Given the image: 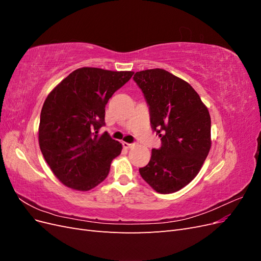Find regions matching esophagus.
<instances>
[{
	"mask_svg": "<svg viewBox=\"0 0 261 261\" xmlns=\"http://www.w3.org/2000/svg\"><path fill=\"white\" fill-rule=\"evenodd\" d=\"M135 146V144H129V143H123V147L126 148V149H129L132 147Z\"/></svg>",
	"mask_w": 261,
	"mask_h": 261,
	"instance_id": "1",
	"label": "esophagus"
}]
</instances>
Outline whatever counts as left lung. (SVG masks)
<instances>
[{
  "label": "left lung",
  "instance_id": "8db88e82",
  "mask_svg": "<svg viewBox=\"0 0 261 261\" xmlns=\"http://www.w3.org/2000/svg\"><path fill=\"white\" fill-rule=\"evenodd\" d=\"M134 82L144 93L150 124L161 138L139 173L155 192L175 193L198 174L211 147V118L193 87L161 68L137 72Z\"/></svg>",
  "mask_w": 261,
  "mask_h": 261
}]
</instances>
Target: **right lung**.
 <instances>
[{"label":"right lung","instance_id":"1","mask_svg":"<svg viewBox=\"0 0 261 261\" xmlns=\"http://www.w3.org/2000/svg\"><path fill=\"white\" fill-rule=\"evenodd\" d=\"M134 72L82 67L46 97L40 114L39 145L50 169L65 186L89 191L103 181L122 144L99 129L106 106Z\"/></svg>","mask_w":261,"mask_h":261}]
</instances>
